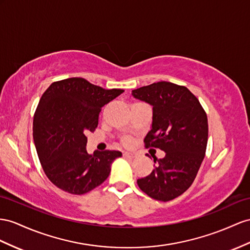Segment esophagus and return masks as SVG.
<instances>
[{"label":"esophagus","mask_w":250,"mask_h":250,"mask_svg":"<svg viewBox=\"0 0 250 250\" xmlns=\"http://www.w3.org/2000/svg\"><path fill=\"white\" fill-rule=\"evenodd\" d=\"M124 156L125 157H129V158H134L136 156V154L135 153H133V152H125L124 153Z\"/></svg>","instance_id":"1"}]
</instances>
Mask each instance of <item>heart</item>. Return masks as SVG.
<instances>
[{
	"instance_id": "obj_1",
	"label": "heart",
	"mask_w": 250,
	"mask_h": 250,
	"mask_svg": "<svg viewBox=\"0 0 250 250\" xmlns=\"http://www.w3.org/2000/svg\"><path fill=\"white\" fill-rule=\"evenodd\" d=\"M126 143H127V142H126Z\"/></svg>"
}]
</instances>
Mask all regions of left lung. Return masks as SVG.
<instances>
[{
    "mask_svg": "<svg viewBox=\"0 0 250 250\" xmlns=\"http://www.w3.org/2000/svg\"><path fill=\"white\" fill-rule=\"evenodd\" d=\"M134 98L153 106L151 130L144 142L165 151L154 159L151 174L137 180L138 187L157 201L180 196L193 183L208 140V119L200 101L186 86L161 81L133 89Z\"/></svg>",
    "mask_w": 250,
    "mask_h": 250,
    "instance_id": "1",
    "label": "left lung"
}]
</instances>
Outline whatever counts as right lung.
<instances>
[{"mask_svg": "<svg viewBox=\"0 0 250 250\" xmlns=\"http://www.w3.org/2000/svg\"><path fill=\"white\" fill-rule=\"evenodd\" d=\"M124 93L104 89L83 78L52 83L39 101L33 135L42 168L55 186L84 194L104 183L120 151H86L87 132L98 125L101 107Z\"/></svg>", "mask_w": 250, "mask_h": 250, "instance_id": "right-lung-1", "label": "right lung"}]
</instances>
